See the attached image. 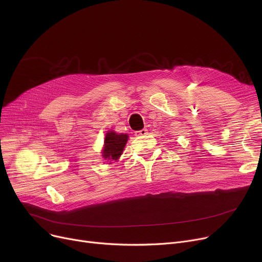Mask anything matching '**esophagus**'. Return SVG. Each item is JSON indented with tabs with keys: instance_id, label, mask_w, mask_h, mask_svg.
<instances>
[{
	"instance_id": "obj_1",
	"label": "esophagus",
	"mask_w": 262,
	"mask_h": 262,
	"mask_svg": "<svg viewBox=\"0 0 262 262\" xmlns=\"http://www.w3.org/2000/svg\"><path fill=\"white\" fill-rule=\"evenodd\" d=\"M146 134H147V129H146V128H143V129H141V130H138V132L135 133L136 136H144V135H146Z\"/></svg>"
}]
</instances>
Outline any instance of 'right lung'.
<instances>
[{"mask_svg": "<svg viewBox=\"0 0 262 262\" xmlns=\"http://www.w3.org/2000/svg\"><path fill=\"white\" fill-rule=\"evenodd\" d=\"M128 140L127 134H118L115 130H109L105 135L104 145L102 149V157L110 163L118 161L121 157L124 147Z\"/></svg>", "mask_w": 262, "mask_h": 262, "instance_id": "add662e5", "label": "right lung"}]
</instances>
